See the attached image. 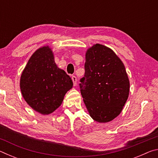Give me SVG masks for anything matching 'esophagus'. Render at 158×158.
<instances>
[{
  "instance_id": "34e87169",
  "label": "esophagus",
  "mask_w": 158,
  "mask_h": 158,
  "mask_svg": "<svg viewBox=\"0 0 158 158\" xmlns=\"http://www.w3.org/2000/svg\"><path fill=\"white\" fill-rule=\"evenodd\" d=\"M72 79H73V85L75 86V85H77V77L75 76H73L72 77Z\"/></svg>"
}]
</instances>
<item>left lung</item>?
Instances as JSON below:
<instances>
[{
  "instance_id": "1",
  "label": "left lung",
  "mask_w": 158,
  "mask_h": 158,
  "mask_svg": "<svg viewBox=\"0 0 158 158\" xmlns=\"http://www.w3.org/2000/svg\"><path fill=\"white\" fill-rule=\"evenodd\" d=\"M79 88L90 116L99 123L118 116L127 100L130 82L125 66L111 49L96 44L85 53Z\"/></svg>"
}]
</instances>
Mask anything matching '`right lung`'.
<instances>
[{
    "instance_id": "add662e5",
    "label": "right lung",
    "mask_w": 158,
    "mask_h": 158,
    "mask_svg": "<svg viewBox=\"0 0 158 158\" xmlns=\"http://www.w3.org/2000/svg\"><path fill=\"white\" fill-rule=\"evenodd\" d=\"M73 85L71 77L56 65L48 46L40 48L32 55L20 80L21 91L26 102L44 115L59 107Z\"/></svg>"
}]
</instances>
